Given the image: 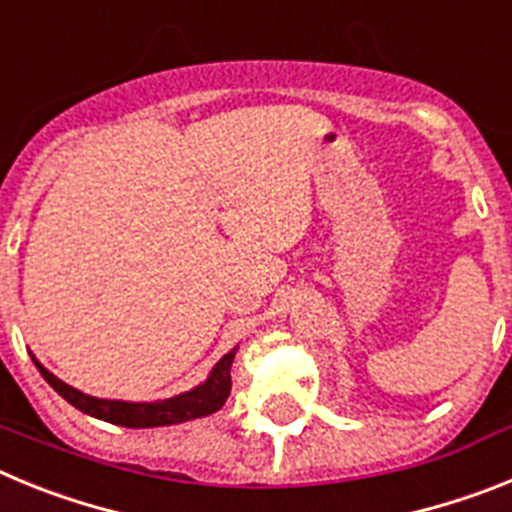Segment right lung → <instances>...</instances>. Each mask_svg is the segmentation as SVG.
Returning <instances> with one entry per match:
<instances>
[{
  "instance_id": "obj_1",
  "label": "right lung",
  "mask_w": 512,
  "mask_h": 512,
  "mask_svg": "<svg viewBox=\"0 0 512 512\" xmlns=\"http://www.w3.org/2000/svg\"><path fill=\"white\" fill-rule=\"evenodd\" d=\"M235 351H228L223 359L217 361V366L212 369V374L207 377L205 384L194 387L192 392H184V395H176L171 400L161 402H120V400H97V397H89L84 392L74 390L66 382H61L58 377H53L43 364L33 356L38 372L43 374V379L51 384L53 390L63 397L66 402H71L74 408H79L81 413L92 415V418L107 420L112 425H122V428H156V425H174L184 423V420L202 418V415H210L215 410L223 408V402L230 395V366H233Z\"/></svg>"
}]
</instances>
